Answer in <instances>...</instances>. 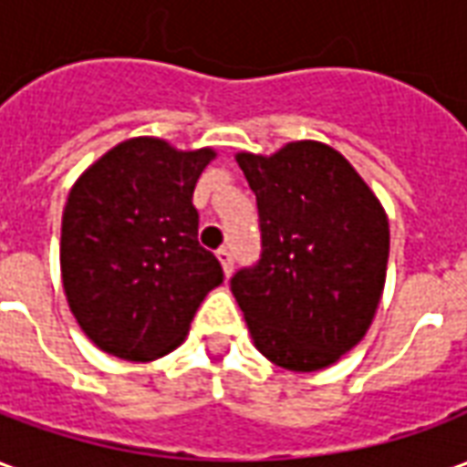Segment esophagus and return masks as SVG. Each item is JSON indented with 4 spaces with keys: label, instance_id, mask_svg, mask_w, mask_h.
<instances>
[{
    "label": "esophagus",
    "instance_id": "esophagus-1",
    "mask_svg": "<svg viewBox=\"0 0 467 467\" xmlns=\"http://www.w3.org/2000/svg\"><path fill=\"white\" fill-rule=\"evenodd\" d=\"M217 260H220V265H223L224 275L230 277V273H233V265H234L233 250H227V247H223V250H217Z\"/></svg>",
    "mask_w": 467,
    "mask_h": 467
}]
</instances>
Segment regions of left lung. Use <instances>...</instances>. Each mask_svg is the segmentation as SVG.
Listing matches in <instances>:
<instances>
[{"label":"left lung","instance_id":"8db88e82","mask_svg":"<svg viewBox=\"0 0 467 467\" xmlns=\"http://www.w3.org/2000/svg\"><path fill=\"white\" fill-rule=\"evenodd\" d=\"M257 197L263 253L230 287L254 348L285 370H323L368 333L380 305L390 230L378 197L343 154L303 140L240 152Z\"/></svg>","mask_w":467,"mask_h":467}]
</instances>
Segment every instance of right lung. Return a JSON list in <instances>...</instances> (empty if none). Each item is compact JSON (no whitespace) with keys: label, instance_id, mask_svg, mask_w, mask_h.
<instances>
[{"label":"right lung","instance_id":"obj_1","mask_svg":"<svg viewBox=\"0 0 467 467\" xmlns=\"http://www.w3.org/2000/svg\"><path fill=\"white\" fill-rule=\"evenodd\" d=\"M210 147L180 152L134 137L102 154L67 197L62 283L79 327L99 350L132 362L182 343L223 267L197 243L194 184Z\"/></svg>","mask_w":467,"mask_h":467}]
</instances>
